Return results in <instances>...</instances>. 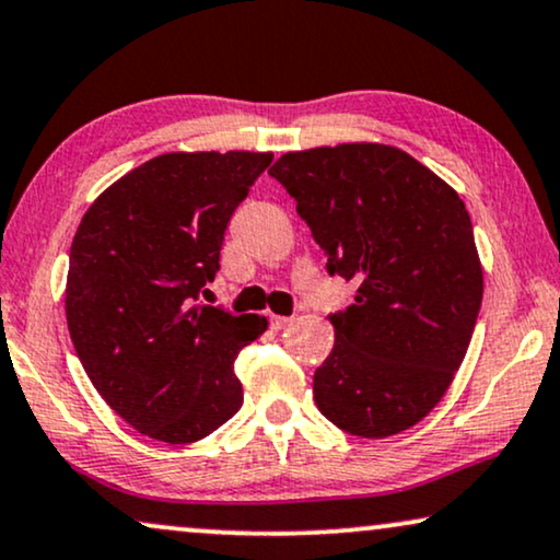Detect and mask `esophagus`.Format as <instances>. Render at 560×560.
Returning <instances> with one entry per match:
<instances>
[{"mask_svg": "<svg viewBox=\"0 0 560 560\" xmlns=\"http://www.w3.org/2000/svg\"><path fill=\"white\" fill-rule=\"evenodd\" d=\"M268 323H271V330H284L287 325H292V317H284V315H271V319H268Z\"/></svg>", "mask_w": 560, "mask_h": 560, "instance_id": "34e87169", "label": "esophagus"}]
</instances>
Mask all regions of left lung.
Segmentation results:
<instances>
[{"label":"left lung","mask_w":560,"mask_h":560,"mask_svg":"<svg viewBox=\"0 0 560 560\" xmlns=\"http://www.w3.org/2000/svg\"><path fill=\"white\" fill-rule=\"evenodd\" d=\"M355 300L330 315L317 409L358 438L412 428L441 401L471 342L483 276L466 205L392 145L287 153L268 168Z\"/></svg>","instance_id":"left-lung-1"}]
</instances>
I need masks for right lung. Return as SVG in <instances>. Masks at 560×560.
<instances>
[{
	"instance_id": "add662e5",
	"label": "right lung",
	"mask_w": 560,
	"mask_h": 560,
	"mask_svg": "<svg viewBox=\"0 0 560 560\" xmlns=\"http://www.w3.org/2000/svg\"><path fill=\"white\" fill-rule=\"evenodd\" d=\"M271 153H166L109 186L73 235L66 319L86 376L138 432L202 441L243 405L235 358L260 315L199 302L228 222Z\"/></svg>"
}]
</instances>
